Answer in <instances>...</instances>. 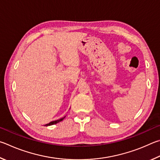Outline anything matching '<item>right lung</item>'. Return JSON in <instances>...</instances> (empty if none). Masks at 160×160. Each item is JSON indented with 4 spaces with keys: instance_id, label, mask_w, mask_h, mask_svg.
<instances>
[{
    "instance_id": "obj_1",
    "label": "right lung",
    "mask_w": 160,
    "mask_h": 160,
    "mask_svg": "<svg viewBox=\"0 0 160 160\" xmlns=\"http://www.w3.org/2000/svg\"><path fill=\"white\" fill-rule=\"evenodd\" d=\"M65 117H66V116H64V117H62V118L59 119H58V120H55V121H52V122H50V123H48V124H46L45 126H46V127H48V126H51V125H53V124H57V123L60 122H61V121H62V120H63L64 118H65Z\"/></svg>"
}]
</instances>
